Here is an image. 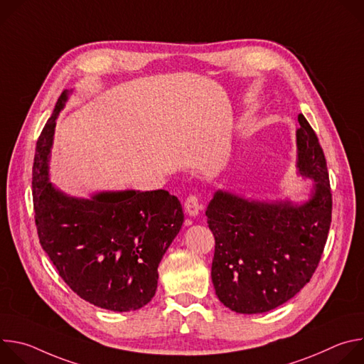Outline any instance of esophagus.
<instances>
[{
	"instance_id": "obj_1",
	"label": "esophagus",
	"mask_w": 364,
	"mask_h": 364,
	"mask_svg": "<svg viewBox=\"0 0 364 364\" xmlns=\"http://www.w3.org/2000/svg\"><path fill=\"white\" fill-rule=\"evenodd\" d=\"M201 209V204L196 196H190L184 203V210L190 218H196Z\"/></svg>"
}]
</instances>
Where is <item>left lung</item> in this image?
Segmentation results:
<instances>
[{
  "mask_svg": "<svg viewBox=\"0 0 364 364\" xmlns=\"http://www.w3.org/2000/svg\"><path fill=\"white\" fill-rule=\"evenodd\" d=\"M298 122L296 174L314 181L304 201L218 190L207 205L216 242L212 281L220 302L239 314H262L291 299L313 277L327 242L331 193L324 152L304 115Z\"/></svg>",
  "mask_w": 364,
  "mask_h": 364,
  "instance_id": "obj_1",
  "label": "left lung"
}]
</instances>
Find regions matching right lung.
Masks as SVG:
<instances>
[{"instance_id": "right-lung-1", "label": "right lung", "mask_w": 364, "mask_h": 364, "mask_svg": "<svg viewBox=\"0 0 364 364\" xmlns=\"http://www.w3.org/2000/svg\"><path fill=\"white\" fill-rule=\"evenodd\" d=\"M65 90L37 141L33 198L41 247L63 281L85 301L117 313L146 305L157 291L159 265L184 213L166 190L96 191L69 196L50 181L51 146Z\"/></svg>"}]
</instances>
